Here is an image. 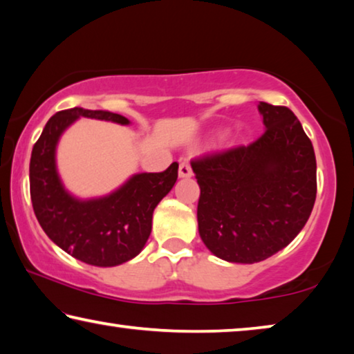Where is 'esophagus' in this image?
Segmentation results:
<instances>
[{"instance_id":"1","label":"esophagus","mask_w":354,"mask_h":354,"mask_svg":"<svg viewBox=\"0 0 354 354\" xmlns=\"http://www.w3.org/2000/svg\"><path fill=\"white\" fill-rule=\"evenodd\" d=\"M178 173H179V178H190V176H192V168H190L189 160L183 159L181 162H179Z\"/></svg>"}]
</instances>
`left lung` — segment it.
Returning <instances> with one entry per match:
<instances>
[{
  "label": "left lung",
  "instance_id": "obj_1",
  "mask_svg": "<svg viewBox=\"0 0 354 354\" xmlns=\"http://www.w3.org/2000/svg\"><path fill=\"white\" fill-rule=\"evenodd\" d=\"M265 133L190 162L200 186L198 233L230 263L266 260L304 228L317 197L312 142L287 106L258 104Z\"/></svg>",
  "mask_w": 354,
  "mask_h": 354
}]
</instances>
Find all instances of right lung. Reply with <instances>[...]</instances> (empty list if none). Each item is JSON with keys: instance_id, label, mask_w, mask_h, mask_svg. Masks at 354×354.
Segmentation results:
<instances>
[{"instance_id": "add662e5", "label": "right lung", "mask_w": 354, "mask_h": 354, "mask_svg": "<svg viewBox=\"0 0 354 354\" xmlns=\"http://www.w3.org/2000/svg\"><path fill=\"white\" fill-rule=\"evenodd\" d=\"M78 118L127 126V118L80 106L50 118L35 145L30 162L32 209L47 236L67 254L86 265L110 268L137 257L153 227V212L175 186L178 164L160 173H137L104 197L82 200L72 195L56 168L61 136Z\"/></svg>"}]
</instances>
